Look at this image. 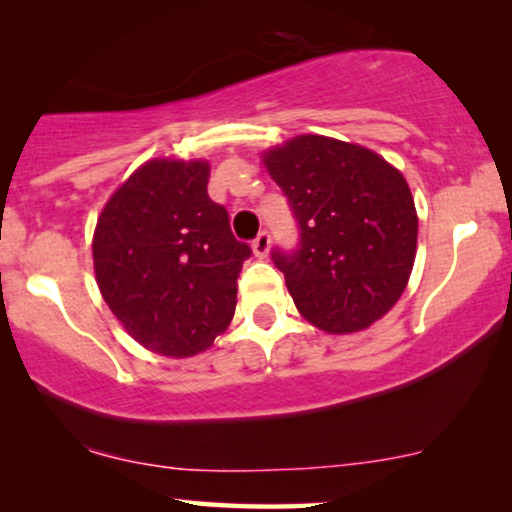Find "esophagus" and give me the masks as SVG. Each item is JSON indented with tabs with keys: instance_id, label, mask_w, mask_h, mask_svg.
I'll use <instances>...</instances> for the list:
<instances>
[{
	"instance_id": "1",
	"label": "esophagus",
	"mask_w": 512,
	"mask_h": 512,
	"mask_svg": "<svg viewBox=\"0 0 512 512\" xmlns=\"http://www.w3.org/2000/svg\"><path fill=\"white\" fill-rule=\"evenodd\" d=\"M269 248H271V236L267 234V231H260V236L252 241V252H255L260 260H264V257L269 255Z\"/></svg>"
}]
</instances>
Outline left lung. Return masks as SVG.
<instances>
[{"instance_id": "8db88e82", "label": "left lung", "mask_w": 512, "mask_h": 512, "mask_svg": "<svg viewBox=\"0 0 512 512\" xmlns=\"http://www.w3.org/2000/svg\"><path fill=\"white\" fill-rule=\"evenodd\" d=\"M299 222L295 255L274 252L297 311L351 335L393 309L417 257L419 217L405 175L356 142L297 135L262 152Z\"/></svg>"}]
</instances>
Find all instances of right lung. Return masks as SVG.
<instances>
[{
  "label": "right lung",
  "mask_w": 512,
  "mask_h": 512,
  "mask_svg": "<svg viewBox=\"0 0 512 512\" xmlns=\"http://www.w3.org/2000/svg\"><path fill=\"white\" fill-rule=\"evenodd\" d=\"M206 159L159 156L109 196L93 231L100 295L147 351L192 358L236 311V278L250 248L208 196Z\"/></svg>",
  "instance_id": "add662e5"
}]
</instances>
